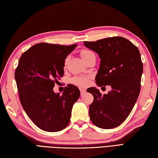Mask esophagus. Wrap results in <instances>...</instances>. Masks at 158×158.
<instances>
[{"instance_id":"esophagus-1","label":"esophagus","mask_w":158,"mask_h":158,"mask_svg":"<svg viewBox=\"0 0 158 158\" xmlns=\"http://www.w3.org/2000/svg\"><path fill=\"white\" fill-rule=\"evenodd\" d=\"M80 92H81V94L83 95L86 92V89L84 88H80Z\"/></svg>"}]
</instances>
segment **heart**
Instances as JSON below:
<instances>
[{"instance_id": "heart-1", "label": "heart", "mask_w": 158, "mask_h": 158, "mask_svg": "<svg viewBox=\"0 0 158 158\" xmlns=\"http://www.w3.org/2000/svg\"><path fill=\"white\" fill-rule=\"evenodd\" d=\"M80 56H81V58L86 62L87 60L92 58L93 56H95V53L93 52L90 51L88 49H83L80 53ZM67 61V59L66 60V62ZM71 81L74 84H75L80 87L85 86L88 84L89 82V77L88 76H79L75 77L72 79Z\"/></svg>"}]
</instances>
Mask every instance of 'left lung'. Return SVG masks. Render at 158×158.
Instances as JSON below:
<instances>
[{
	"instance_id": "1",
	"label": "left lung",
	"mask_w": 158,
	"mask_h": 158,
	"mask_svg": "<svg viewBox=\"0 0 158 158\" xmlns=\"http://www.w3.org/2000/svg\"><path fill=\"white\" fill-rule=\"evenodd\" d=\"M83 44L100 58L95 78L97 85L111 87L104 95L94 87L87 89L94 96L89 108L90 119L100 128H113L128 117L139 95L143 70L139 50L121 36L85 41Z\"/></svg>"
}]
</instances>
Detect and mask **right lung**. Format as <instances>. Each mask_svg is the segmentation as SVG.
Here are the masks:
<instances>
[{
	"label": "right lung",
	"mask_w": 158,
	"mask_h": 158,
	"mask_svg": "<svg viewBox=\"0 0 158 158\" xmlns=\"http://www.w3.org/2000/svg\"><path fill=\"white\" fill-rule=\"evenodd\" d=\"M41 43L32 46L19 58L15 72L21 105L40 129L59 132L69 125L73 106L80 96L77 87H66L62 95L53 92L63 77L65 59L77 47Z\"/></svg>",
	"instance_id": "right-lung-1"
}]
</instances>
